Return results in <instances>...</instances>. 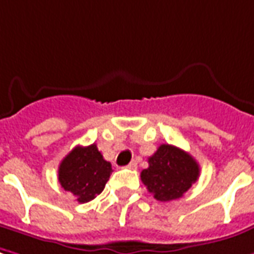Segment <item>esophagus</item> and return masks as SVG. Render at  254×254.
I'll return each mask as SVG.
<instances>
[{"instance_id":"1","label":"esophagus","mask_w":254,"mask_h":254,"mask_svg":"<svg viewBox=\"0 0 254 254\" xmlns=\"http://www.w3.org/2000/svg\"><path fill=\"white\" fill-rule=\"evenodd\" d=\"M127 168H129V170H136V168H137V164H136V161H132V163L127 165Z\"/></svg>"}]
</instances>
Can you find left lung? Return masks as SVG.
I'll use <instances>...</instances> for the list:
<instances>
[{"label": "left lung", "mask_w": 254, "mask_h": 254, "mask_svg": "<svg viewBox=\"0 0 254 254\" xmlns=\"http://www.w3.org/2000/svg\"><path fill=\"white\" fill-rule=\"evenodd\" d=\"M200 175L199 164L190 154L171 144H161L141 171V182L154 199L171 201L184 196Z\"/></svg>", "instance_id": "8db88e82"}]
</instances>
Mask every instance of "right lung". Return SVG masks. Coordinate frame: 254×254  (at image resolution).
<instances>
[{
	"label": "right lung",
	"instance_id": "right-lung-1",
	"mask_svg": "<svg viewBox=\"0 0 254 254\" xmlns=\"http://www.w3.org/2000/svg\"><path fill=\"white\" fill-rule=\"evenodd\" d=\"M113 167L96 144L76 146L60 164L58 181L79 203H87L103 192Z\"/></svg>",
	"mask_w": 254,
	"mask_h": 254
}]
</instances>
